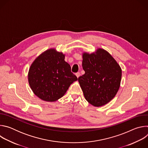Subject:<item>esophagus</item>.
Masks as SVG:
<instances>
[{
  "label": "esophagus",
  "instance_id": "34e87169",
  "mask_svg": "<svg viewBox=\"0 0 148 148\" xmlns=\"http://www.w3.org/2000/svg\"><path fill=\"white\" fill-rule=\"evenodd\" d=\"M75 75H76V76H77V78H78L79 76H80V75H81V74H80V73H79V72H78V73H77L76 74H75Z\"/></svg>",
  "mask_w": 148,
  "mask_h": 148
}]
</instances>
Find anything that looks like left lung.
Listing matches in <instances>:
<instances>
[{
	"mask_svg": "<svg viewBox=\"0 0 148 148\" xmlns=\"http://www.w3.org/2000/svg\"><path fill=\"white\" fill-rule=\"evenodd\" d=\"M82 66L85 74L78 79L86 100L98 107L108 103L120 87L119 65L108 52L98 49L95 53H83Z\"/></svg>",
	"mask_w": 148,
	"mask_h": 148,
	"instance_id": "left-lung-1",
	"label": "left lung"
}]
</instances>
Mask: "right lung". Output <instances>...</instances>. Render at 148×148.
I'll return each instance as SVG.
<instances>
[{
	"label": "right lung",
	"instance_id": "obj_1",
	"mask_svg": "<svg viewBox=\"0 0 148 148\" xmlns=\"http://www.w3.org/2000/svg\"><path fill=\"white\" fill-rule=\"evenodd\" d=\"M64 58V54L51 49L40 54L31 65L29 83L34 94L41 99L49 102L58 100L78 79Z\"/></svg>",
	"mask_w": 148,
	"mask_h": 148
}]
</instances>
